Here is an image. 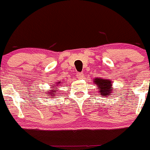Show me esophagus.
Listing matches in <instances>:
<instances>
[{
  "label": "esophagus",
  "mask_w": 150,
  "mask_h": 150,
  "mask_svg": "<svg viewBox=\"0 0 150 150\" xmlns=\"http://www.w3.org/2000/svg\"><path fill=\"white\" fill-rule=\"evenodd\" d=\"M77 76H78V78L79 79H82L83 77H84V74H83V73H78V74H77Z\"/></svg>",
  "instance_id": "1"
}]
</instances>
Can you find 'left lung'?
<instances>
[{
    "label": "left lung",
    "instance_id": "left-lung-1",
    "mask_svg": "<svg viewBox=\"0 0 150 150\" xmlns=\"http://www.w3.org/2000/svg\"><path fill=\"white\" fill-rule=\"evenodd\" d=\"M94 84L98 87V93L103 97H109L112 92L115 91L113 89V81L111 79L101 77H96L93 80Z\"/></svg>",
    "mask_w": 150,
    "mask_h": 150
}]
</instances>
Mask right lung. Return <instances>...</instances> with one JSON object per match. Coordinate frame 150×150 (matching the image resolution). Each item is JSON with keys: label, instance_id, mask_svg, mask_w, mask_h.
Returning a JSON list of instances; mask_svg holds the SVG:
<instances>
[{"label": "right lung", "instance_id": "add662e5", "mask_svg": "<svg viewBox=\"0 0 150 150\" xmlns=\"http://www.w3.org/2000/svg\"><path fill=\"white\" fill-rule=\"evenodd\" d=\"M63 81H60V80H57V81H54V82L52 83V84L50 85V88L49 90V91L45 92V93L47 95H48V97L50 96V98H54L57 96V93L58 92V88H60L62 85H63Z\"/></svg>", "mask_w": 150, "mask_h": 150}]
</instances>
